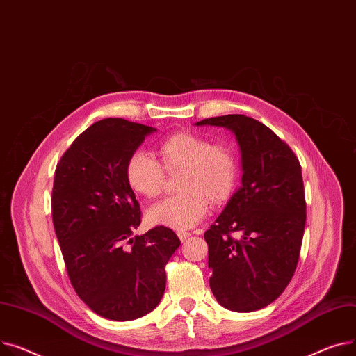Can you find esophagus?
<instances>
[{"instance_id":"esophagus-1","label":"esophagus","mask_w":356,"mask_h":356,"mask_svg":"<svg viewBox=\"0 0 356 356\" xmlns=\"http://www.w3.org/2000/svg\"><path fill=\"white\" fill-rule=\"evenodd\" d=\"M177 236L179 237V240H181V241H185L188 237L191 236V233H188V232H178V233H177Z\"/></svg>"}]
</instances>
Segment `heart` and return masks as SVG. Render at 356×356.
Segmentation results:
<instances>
[{"mask_svg": "<svg viewBox=\"0 0 356 356\" xmlns=\"http://www.w3.org/2000/svg\"><path fill=\"white\" fill-rule=\"evenodd\" d=\"M162 165L155 156L135 151L124 165V177L131 190L143 197L155 198L165 186V171L175 174L178 195L165 198L149 208L151 224L174 229H188L197 225L208 211V200L214 204L225 201L238 177V163L234 152L224 145L193 132H177L158 145Z\"/></svg>", "mask_w": 356, "mask_h": 356, "instance_id": "obj_1", "label": "heart"}]
</instances>
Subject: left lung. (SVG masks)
Masks as SVG:
<instances>
[{"instance_id":"left-lung-1","label":"left lung","mask_w":356,"mask_h":356,"mask_svg":"<svg viewBox=\"0 0 356 356\" xmlns=\"http://www.w3.org/2000/svg\"><path fill=\"white\" fill-rule=\"evenodd\" d=\"M195 124L229 129L241 151V186L204 234L210 287L225 309L259 310L283 293L299 261L306 224L299 159L253 118L225 115ZM233 232L242 238L233 239Z\"/></svg>"}]
</instances>
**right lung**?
<instances>
[{
  "label": "right lung",
  "mask_w": 356,
  "mask_h": 356,
  "mask_svg": "<svg viewBox=\"0 0 356 356\" xmlns=\"http://www.w3.org/2000/svg\"><path fill=\"white\" fill-rule=\"evenodd\" d=\"M155 128L108 118L80 134L54 172L51 214L77 296L111 321L152 312L165 291V266L181 241L158 225L134 236L140 207L124 177L128 158Z\"/></svg>",
  "instance_id": "obj_1"
}]
</instances>
